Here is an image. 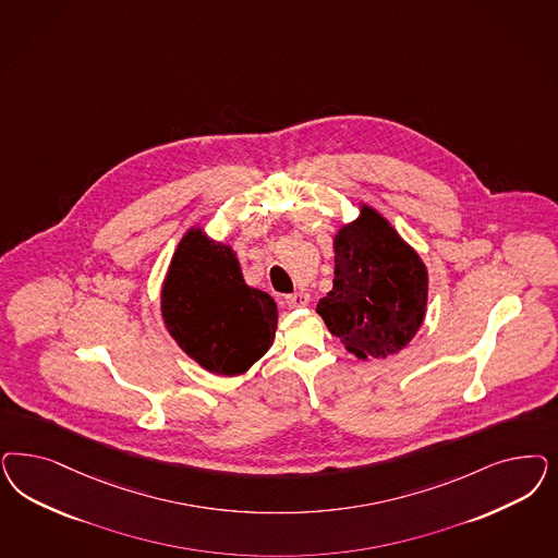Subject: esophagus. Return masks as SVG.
<instances>
[{"instance_id":"1","label":"esophagus","mask_w":558,"mask_h":558,"mask_svg":"<svg viewBox=\"0 0 558 558\" xmlns=\"http://www.w3.org/2000/svg\"><path fill=\"white\" fill-rule=\"evenodd\" d=\"M307 302H310V295L304 293V291L286 295V304H288L289 307H304L307 306Z\"/></svg>"}]
</instances>
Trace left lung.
Masks as SVG:
<instances>
[{
    "label": "left lung",
    "mask_w": 558,
    "mask_h": 558,
    "mask_svg": "<svg viewBox=\"0 0 558 558\" xmlns=\"http://www.w3.org/2000/svg\"><path fill=\"white\" fill-rule=\"evenodd\" d=\"M332 283L316 312L361 360L398 353L423 323L425 265L369 207H363L360 219L335 235Z\"/></svg>",
    "instance_id": "obj_1"
}]
</instances>
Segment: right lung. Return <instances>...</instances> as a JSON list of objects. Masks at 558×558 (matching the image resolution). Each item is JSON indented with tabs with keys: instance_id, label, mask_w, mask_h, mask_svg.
<instances>
[{
	"instance_id": "add662e5",
	"label": "right lung",
	"mask_w": 558,
	"mask_h": 558,
	"mask_svg": "<svg viewBox=\"0 0 558 558\" xmlns=\"http://www.w3.org/2000/svg\"><path fill=\"white\" fill-rule=\"evenodd\" d=\"M162 314L180 347L219 376H235L267 353L277 328V306L248 288L234 252L201 232L180 242L163 281Z\"/></svg>"
}]
</instances>
